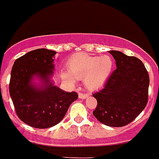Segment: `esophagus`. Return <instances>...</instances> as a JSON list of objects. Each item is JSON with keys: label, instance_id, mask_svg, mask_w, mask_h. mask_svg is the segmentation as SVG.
<instances>
[{"label": "esophagus", "instance_id": "obj_1", "mask_svg": "<svg viewBox=\"0 0 159 159\" xmlns=\"http://www.w3.org/2000/svg\"><path fill=\"white\" fill-rule=\"evenodd\" d=\"M88 96H89L88 94H84V93H81V92L78 93V97L81 98V99H86V98L88 97Z\"/></svg>", "mask_w": 159, "mask_h": 159}]
</instances>
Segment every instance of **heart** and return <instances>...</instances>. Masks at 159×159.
I'll list each match as a JSON object with an SVG mask.
<instances>
[{
	"label": "heart",
	"instance_id": "1",
	"mask_svg": "<svg viewBox=\"0 0 159 159\" xmlns=\"http://www.w3.org/2000/svg\"><path fill=\"white\" fill-rule=\"evenodd\" d=\"M68 72H62V77L70 82L84 79L86 87L97 90L108 80L113 69V60L110 56H91L80 53L72 55L67 62Z\"/></svg>",
	"mask_w": 159,
	"mask_h": 159
}]
</instances>
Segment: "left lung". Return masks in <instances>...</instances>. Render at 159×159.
<instances>
[{"label": "left lung", "instance_id": "8db88e82", "mask_svg": "<svg viewBox=\"0 0 159 159\" xmlns=\"http://www.w3.org/2000/svg\"><path fill=\"white\" fill-rule=\"evenodd\" d=\"M116 69L105 87L93 94L97 106L93 116L111 127H122L134 120L148 103L149 76L141 60L120 51H109Z\"/></svg>", "mask_w": 159, "mask_h": 159}]
</instances>
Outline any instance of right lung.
I'll use <instances>...</instances> for the list:
<instances>
[{
  "label": "right lung",
  "mask_w": 159,
  "mask_h": 159,
  "mask_svg": "<svg viewBox=\"0 0 159 159\" xmlns=\"http://www.w3.org/2000/svg\"><path fill=\"white\" fill-rule=\"evenodd\" d=\"M56 52L38 48L15 61L9 85L17 116L24 123L37 129L53 127L62 120L77 93L54 86L53 57ZM38 78L40 85L34 83Z\"/></svg>",
  "instance_id": "1"
}]
</instances>
